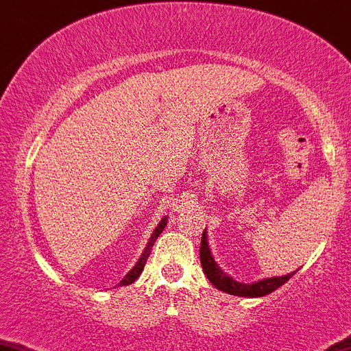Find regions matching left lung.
Instances as JSON below:
<instances>
[{"label": "left lung", "instance_id": "1", "mask_svg": "<svg viewBox=\"0 0 351 351\" xmlns=\"http://www.w3.org/2000/svg\"><path fill=\"white\" fill-rule=\"evenodd\" d=\"M199 257H201V266H203L204 274L208 276V280L211 282V285L217 287L222 292L230 293V295H241V298H261V295H267V293L274 292L276 289L287 283L293 274L298 273V271H293V273L287 274V276H274V278H266V280H261L257 283H239L234 282L232 278L227 276L219 266H217V262L213 261L210 252V246H208V239H206V230L203 232V238H201V248H199Z\"/></svg>", "mask_w": 351, "mask_h": 351}]
</instances>
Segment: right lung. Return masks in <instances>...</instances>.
<instances>
[{"label":"right lung","mask_w":351,"mask_h":351,"mask_svg":"<svg viewBox=\"0 0 351 351\" xmlns=\"http://www.w3.org/2000/svg\"><path fill=\"white\" fill-rule=\"evenodd\" d=\"M166 223H168V220H166V219H162V220H160V223H159V226L156 227V230H154L152 238H150V241H148L147 248H145L143 255H141V257H140V261L136 262V266L132 267V269L129 271L128 274H125V276H124V280H122V282L119 283V285H121V287H124V285H131V283L134 282V280H138V276H140V274H141V271H143V267H145V262H147L148 255H150V250H152L154 243H156V239L159 238V234H160V232H162V229H164V227H166Z\"/></svg>","instance_id":"right-lung-1"}]
</instances>
